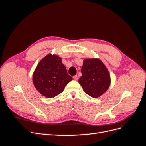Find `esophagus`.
I'll return each mask as SVG.
<instances>
[{
	"label": "esophagus",
	"instance_id": "esophagus-1",
	"mask_svg": "<svg viewBox=\"0 0 146 146\" xmlns=\"http://www.w3.org/2000/svg\"><path fill=\"white\" fill-rule=\"evenodd\" d=\"M73 78L75 80H78V76H77V75H76V76H73Z\"/></svg>",
	"mask_w": 146,
	"mask_h": 146
}]
</instances>
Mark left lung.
Wrapping results in <instances>:
<instances>
[{
    "mask_svg": "<svg viewBox=\"0 0 146 146\" xmlns=\"http://www.w3.org/2000/svg\"><path fill=\"white\" fill-rule=\"evenodd\" d=\"M78 82L86 93L97 98L107 91L111 78L107 68L99 59H85Z\"/></svg>",
    "mask_w": 146,
    "mask_h": 146,
    "instance_id": "obj_1",
    "label": "left lung"
}]
</instances>
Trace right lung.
<instances>
[{"label":"right lung","instance_id":"1","mask_svg":"<svg viewBox=\"0 0 146 146\" xmlns=\"http://www.w3.org/2000/svg\"><path fill=\"white\" fill-rule=\"evenodd\" d=\"M72 80L61 58L52 54L46 55L39 61L33 74L35 88L47 98H54L62 92Z\"/></svg>","mask_w":146,"mask_h":146}]
</instances>
